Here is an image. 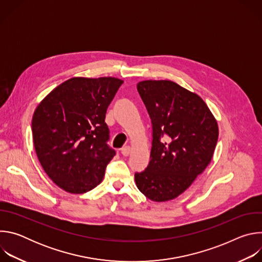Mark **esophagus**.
I'll list each match as a JSON object with an SVG mask.
<instances>
[{
    "label": "esophagus",
    "instance_id": "34e87169",
    "mask_svg": "<svg viewBox=\"0 0 262 262\" xmlns=\"http://www.w3.org/2000/svg\"><path fill=\"white\" fill-rule=\"evenodd\" d=\"M129 154H130V147L125 146V147H123V148L121 149V155H122L123 157H128Z\"/></svg>",
    "mask_w": 262,
    "mask_h": 262
}]
</instances>
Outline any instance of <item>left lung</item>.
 <instances>
[{"instance_id":"8db88e82","label":"left lung","mask_w":262,"mask_h":262,"mask_svg":"<svg viewBox=\"0 0 262 262\" xmlns=\"http://www.w3.org/2000/svg\"><path fill=\"white\" fill-rule=\"evenodd\" d=\"M137 89L151 119L152 147L147 168L135 174L136 184L148 199L169 201L210 163L217 123L199 95L172 81H142Z\"/></svg>"}]
</instances>
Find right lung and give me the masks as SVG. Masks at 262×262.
<instances>
[{"label":"right lung","instance_id":"obj_1","mask_svg":"<svg viewBox=\"0 0 262 262\" xmlns=\"http://www.w3.org/2000/svg\"><path fill=\"white\" fill-rule=\"evenodd\" d=\"M123 81L72 78L37 105L32 133L35 151L48 176L62 190L83 194L97 186L115 150L106 144V108Z\"/></svg>","mask_w":262,"mask_h":262}]
</instances>
